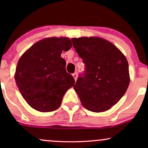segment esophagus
Returning <instances> with one entry per match:
<instances>
[{"instance_id": "esophagus-1", "label": "esophagus", "mask_w": 148, "mask_h": 148, "mask_svg": "<svg viewBox=\"0 0 148 148\" xmlns=\"http://www.w3.org/2000/svg\"><path fill=\"white\" fill-rule=\"evenodd\" d=\"M72 76H73V77L74 78V80H75V81H76V80H77V77H78V74H77V73H76V72H74V74H72Z\"/></svg>"}]
</instances>
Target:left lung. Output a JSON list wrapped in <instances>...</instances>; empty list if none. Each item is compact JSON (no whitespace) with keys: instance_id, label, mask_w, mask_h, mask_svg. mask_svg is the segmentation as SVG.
<instances>
[{"instance_id":"obj_1","label":"left lung","mask_w":148,"mask_h":148,"mask_svg":"<svg viewBox=\"0 0 148 148\" xmlns=\"http://www.w3.org/2000/svg\"><path fill=\"white\" fill-rule=\"evenodd\" d=\"M72 41L86 66L74 86L81 103L95 113L110 109L123 97L130 85L126 58L104 39L84 37L72 38Z\"/></svg>"}]
</instances>
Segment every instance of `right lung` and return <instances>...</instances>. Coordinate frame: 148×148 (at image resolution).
Segmentation results:
<instances>
[{"instance_id":"right-lung-1","label":"right lung","mask_w":148,"mask_h":148,"mask_svg":"<svg viewBox=\"0 0 148 148\" xmlns=\"http://www.w3.org/2000/svg\"><path fill=\"white\" fill-rule=\"evenodd\" d=\"M67 37H50L36 42L18 60L14 79L21 95L32 108L51 112L60 106L64 95L74 85L67 72L62 51L72 47Z\"/></svg>"}]
</instances>
